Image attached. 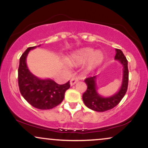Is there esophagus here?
Instances as JSON below:
<instances>
[{
  "label": "esophagus",
  "instance_id": "esophagus-1",
  "mask_svg": "<svg viewBox=\"0 0 148 148\" xmlns=\"http://www.w3.org/2000/svg\"><path fill=\"white\" fill-rule=\"evenodd\" d=\"M78 81H79V79H78L77 78L73 77L72 79H71L70 80V85L71 86H74V84H76V83L78 82Z\"/></svg>",
  "mask_w": 148,
  "mask_h": 148
}]
</instances>
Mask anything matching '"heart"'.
Returning <instances> with one entry per match:
<instances>
[{
  "mask_svg": "<svg viewBox=\"0 0 148 148\" xmlns=\"http://www.w3.org/2000/svg\"><path fill=\"white\" fill-rule=\"evenodd\" d=\"M103 53L100 51H95L93 49L84 48L76 51L69 58V61L74 64H81L86 62V67L88 69H92L99 66L103 62ZM67 66L69 65L67 62H65Z\"/></svg>",
  "mask_w": 148,
  "mask_h": 148,
  "instance_id": "heart-1",
  "label": "heart"
}]
</instances>
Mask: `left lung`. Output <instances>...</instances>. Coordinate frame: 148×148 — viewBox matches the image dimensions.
<instances>
[{
  "label": "left lung",
  "instance_id": "obj_1",
  "mask_svg": "<svg viewBox=\"0 0 148 148\" xmlns=\"http://www.w3.org/2000/svg\"><path fill=\"white\" fill-rule=\"evenodd\" d=\"M115 59L120 61L123 66V82L120 90L114 95L108 97H103L98 94L96 87L97 76L88 77L85 79V83L87 84L88 88L83 95V101L86 106L90 109L97 112H103L111 110L120 103L126 94L128 87L129 70L128 61L120 49H115Z\"/></svg>",
  "mask_w": 148,
  "mask_h": 148
}]
</instances>
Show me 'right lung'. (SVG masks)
Masks as SVG:
<instances>
[{"mask_svg":"<svg viewBox=\"0 0 148 148\" xmlns=\"http://www.w3.org/2000/svg\"><path fill=\"white\" fill-rule=\"evenodd\" d=\"M36 47H28L20 58L18 88L21 95L31 106L41 110L51 109L62 102L70 84L69 81L59 85L50 79H40L30 72L26 64V57L30 51Z\"/></svg>","mask_w":148,"mask_h":148,"instance_id":"right-lung-1","label":"right lung"}]
</instances>
